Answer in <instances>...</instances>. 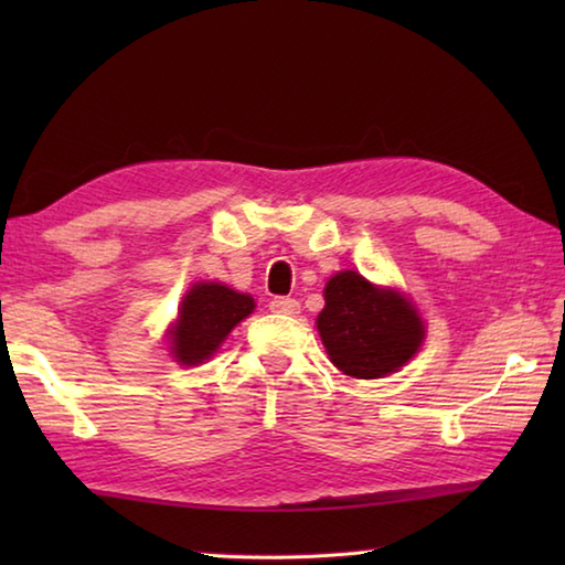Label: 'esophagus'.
I'll list each match as a JSON object with an SVG mask.
<instances>
[{"mask_svg":"<svg viewBox=\"0 0 565 565\" xmlns=\"http://www.w3.org/2000/svg\"><path fill=\"white\" fill-rule=\"evenodd\" d=\"M271 311L281 313V317H296L301 311V303L296 299H274L271 301Z\"/></svg>","mask_w":565,"mask_h":565,"instance_id":"1","label":"esophagus"}]
</instances>
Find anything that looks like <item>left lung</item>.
<instances>
[{
    "mask_svg": "<svg viewBox=\"0 0 565 565\" xmlns=\"http://www.w3.org/2000/svg\"><path fill=\"white\" fill-rule=\"evenodd\" d=\"M317 329L333 366L353 379H384L416 356L426 337L416 306L396 289L339 271L327 281Z\"/></svg>",
    "mask_w": 565,
    "mask_h": 565,
    "instance_id": "8db88e82",
    "label": "left lung"
}]
</instances>
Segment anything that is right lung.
<instances>
[{"label":"right lung","mask_w":565,"mask_h":565,"mask_svg":"<svg viewBox=\"0 0 565 565\" xmlns=\"http://www.w3.org/2000/svg\"><path fill=\"white\" fill-rule=\"evenodd\" d=\"M254 299L218 281H196L179 303V317L169 327V351L181 366L209 361L238 321L254 311Z\"/></svg>","instance_id":"obj_1"}]
</instances>
